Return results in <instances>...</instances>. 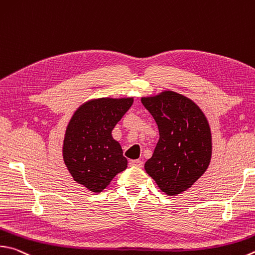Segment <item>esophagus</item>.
Listing matches in <instances>:
<instances>
[{"mask_svg": "<svg viewBox=\"0 0 255 255\" xmlns=\"http://www.w3.org/2000/svg\"><path fill=\"white\" fill-rule=\"evenodd\" d=\"M142 160L139 159H132L129 161V165L131 166V167H142Z\"/></svg>", "mask_w": 255, "mask_h": 255, "instance_id": "34e87169", "label": "esophagus"}]
</instances>
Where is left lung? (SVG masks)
<instances>
[{
	"instance_id": "left-lung-1",
	"label": "left lung",
	"mask_w": 255,
	"mask_h": 255,
	"mask_svg": "<svg viewBox=\"0 0 255 255\" xmlns=\"http://www.w3.org/2000/svg\"><path fill=\"white\" fill-rule=\"evenodd\" d=\"M158 126L159 140L145 170L168 196L187 191L206 172L212 158V132L202 109L172 90L141 97Z\"/></svg>"
}]
</instances>
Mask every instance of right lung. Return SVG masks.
I'll use <instances>...</instances> for the list:
<instances>
[{"mask_svg":"<svg viewBox=\"0 0 255 255\" xmlns=\"http://www.w3.org/2000/svg\"><path fill=\"white\" fill-rule=\"evenodd\" d=\"M132 103V97L91 99L72 115L64 133L63 161L72 178L88 191L103 192L127 168V158L112 131Z\"/></svg>","mask_w":255,"mask_h":255,"instance_id":"right-lung-1","label":"right lung"}]
</instances>
